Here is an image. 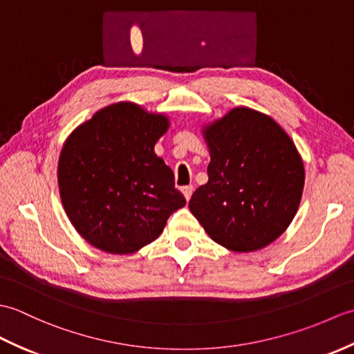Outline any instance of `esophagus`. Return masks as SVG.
Returning a JSON list of instances; mask_svg holds the SVG:
<instances>
[{
    "label": "esophagus",
    "mask_w": 354,
    "mask_h": 354,
    "mask_svg": "<svg viewBox=\"0 0 354 354\" xmlns=\"http://www.w3.org/2000/svg\"><path fill=\"white\" fill-rule=\"evenodd\" d=\"M193 192H194V187L193 185H184L183 187V193H184V196H185L187 201H190Z\"/></svg>",
    "instance_id": "esophagus-1"
}]
</instances>
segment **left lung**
<instances>
[{
    "label": "left lung",
    "instance_id": "8db88e82",
    "mask_svg": "<svg viewBox=\"0 0 354 354\" xmlns=\"http://www.w3.org/2000/svg\"><path fill=\"white\" fill-rule=\"evenodd\" d=\"M208 183L193 193L190 212L214 242L257 251L289 227L301 201L304 165L272 118L236 108L205 129Z\"/></svg>",
    "mask_w": 354,
    "mask_h": 354
}]
</instances>
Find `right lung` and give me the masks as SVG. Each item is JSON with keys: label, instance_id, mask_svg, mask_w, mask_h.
I'll list each match as a JSON object with an SVG mask.
<instances>
[{"label": "right lung", "instance_id": "1", "mask_svg": "<svg viewBox=\"0 0 354 354\" xmlns=\"http://www.w3.org/2000/svg\"><path fill=\"white\" fill-rule=\"evenodd\" d=\"M167 127V117L115 103L65 141L59 192L74 228L93 246L111 254L138 251L185 205L171 169L153 152Z\"/></svg>", "mask_w": 354, "mask_h": 354}]
</instances>
